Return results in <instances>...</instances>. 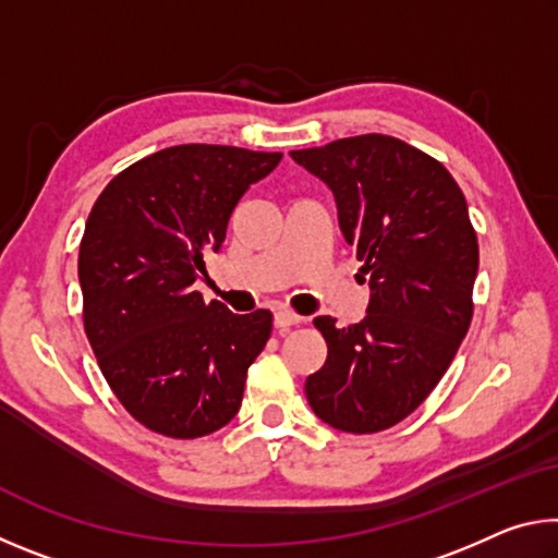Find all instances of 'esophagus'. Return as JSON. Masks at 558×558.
Returning <instances> with one entry per match:
<instances>
[{"instance_id":"esophagus-1","label":"esophagus","mask_w":558,"mask_h":558,"mask_svg":"<svg viewBox=\"0 0 558 558\" xmlns=\"http://www.w3.org/2000/svg\"><path fill=\"white\" fill-rule=\"evenodd\" d=\"M272 323H276L278 329H288L292 325H300L302 317L292 313V310H276V317H272Z\"/></svg>"}]
</instances>
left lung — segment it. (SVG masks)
<instances>
[{"label": "left lung", "mask_w": 558, "mask_h": 558, "mask_svg": "<svg viewBox=\"0 0 558 558\" xmlns=\"http://www.w3.org/2000/svg\"><path fill=\"white\" fill-rule=\"evenodd\" d=\"M290 157L332 189L372 290L362 323L315 317L327 362L307 401L337 430H386L426 401L468 335L480 251L465 196L438 159L376 132Z\"/></svg>", "instance_id": "obj_1"}]
</instances>
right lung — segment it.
I'll return each instance as SVG.
<instances>
[{"mask_svg":"<svg viewBox=\"0 0 558 558\" xmlns=\"http://www.w3.org/2000/svg\"><path fill=\"white\" fill-rule=\"evenodd\" d=\"M280 153L229 145L159 149L93 204L78 253L83 327L125 411L167 438H202L241 409L272 315L204 302L194 280L229 219Z\"/></svg>","mask_w":558,"mask_h":558,"instance_id":"right-lung-1","label":"right lung"}]
</instances>
